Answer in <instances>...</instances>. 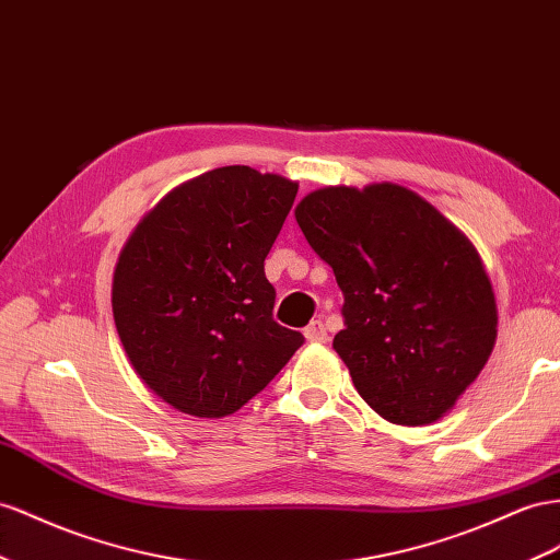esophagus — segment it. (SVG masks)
<instances>
[{
  "label": "esophagus",
  "mask_w": 560,
  "mask_h": 560,
  "mask_svg": "<svg viewBox=\"0 0 560 560\" xmlns=\"http://www.w3.org/2000/svg\"><path fill=\"white\" fill-rule=\"evenodd\" d=\"M304 337H306V341H311V343H325V341L329 339L323 320H313V323L304 329Z\"/></svg>",
  "instance_id": "34e87169"
}]
</instances>
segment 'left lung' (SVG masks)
<instances>
[{"instance_id":"left-lung-1","label":"left lung","mask_w":560,"mask_h":560,"mask_svg":"<svg viewBox=\"0 0 560 560\" xmlns=\"http://www.w3.org/2000/svg\"><path fill=\"white\" fill-rule=\"evenodd\" d=\"M294 217L335 270L343 329L331 346L362 400L393 424L441 419L497 337L492 284L474 245L396 184L315 190Z\"/></svg>"}]
</instances>
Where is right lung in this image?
Segmentation results:
<instances>
[{"label": "right lung", "mask_w": 560, "mask_h": 560, "mask_svg": "<svg viewBox=\"0 0 560 560\" xmlns=\"http://www.w3.org/2000/svg\"><path fill=\"white\" fill-rule=\"evenodd\" d=\"M299 186L245 164L174 188L113 278L117 335L148 388L192 417L237 412L304 343L273 320L264 261Z\"/></svg>", "instance_id": "right-lung-1"}]
</instances>
